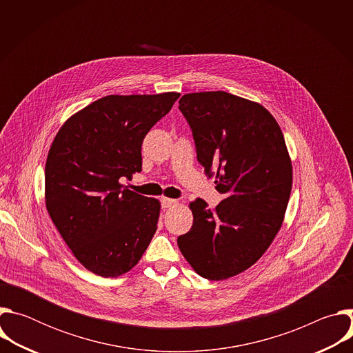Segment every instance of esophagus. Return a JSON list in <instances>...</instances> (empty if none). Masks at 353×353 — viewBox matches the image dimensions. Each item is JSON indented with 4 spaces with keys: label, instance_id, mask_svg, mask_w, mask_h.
I'll return each instance as SVG.
<instances>
[{
    "label": "esophagus",
    "instance_id": "34e87169",
    "mask_svg": "<svg viewBox=\"0 0 353 353\" xmlns=\"http://www.w3.org/2000/svg\"><path fill=\"white\" fill-rule=\"evenodd\" d=\"M161 203H162V207L168 210V208H172V207L177 205L179 201L177 199H172V198H162Z\"/></svg>",
    "mask_w": 353,
    "mask_h": 353
}]
</instances>
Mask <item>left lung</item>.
I'll return each mask as SVG.
<instances>
[{"instance_id": "obj_1", "label": "left lung", "mask_w": 353, "mask_h": 353, "mask_svg": "<svg viewBox=\"0 0 353 353\" xmlns=\"http://www.w3.org/2000/svg\"><path fill=\"white\" fill-rule=\"evenodd\" d=\"M196 159L225 199L210 210L190 203L194 222L177 244L203 278L223 281L256 264L279 232L292 190V162L283 134L260 103L216 92L179 100Z\"/></svg>"}]
</instances>
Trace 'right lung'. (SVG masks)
<instances>
[{"instance_id":"obj_1","label":"right lung","mask_w":353,"mask_h":353,"mask_svg":"<svg viewBox=\"0 0 353 353\" xmlns=\"http://www.w3.org/2000/svg\"><path fill=\"white\" fill-rule=\"evenodd\" d=\"M180 93L109 94L71 116L50 146L46 208L75 259L117 278L138 264L152 240L161 203L120 180L142 170L145 135Z\"/></svg>"}]
</instances>
